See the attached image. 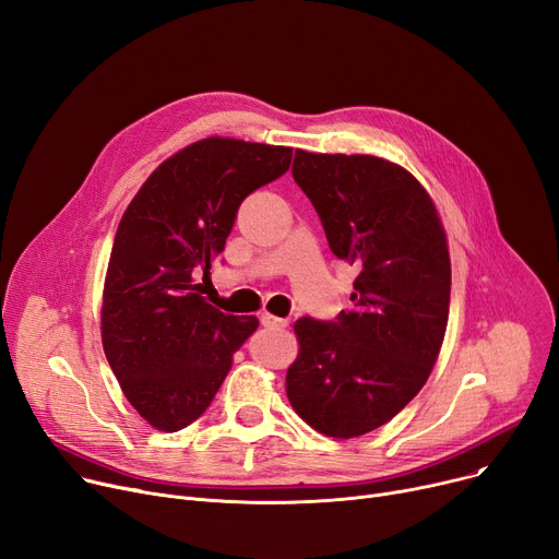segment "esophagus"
<instances>
[{"instance_id":"obj_1","label":"esophagus","mask_w":559,"mask_h":559,"mask_svg":"<svg viewBox=\"0 0 559 559\" xmlns=\"http://www.w3.org/2000/svg\"><path fill=\"white\" fill-rule=\"evenodd\" d=\"M259 320L264 326H286L288 324L284 318H277V316H271V313H261Z\"/></svg>"}]
</instances>
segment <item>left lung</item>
Segmentation results:
<instances>
[{"instance_id":"8db88e82","label":"left lung","mask_w":559,"mask_h":559,"mask_svg":"<svg viewBox=\"0 0 559 559\" xmlns=\"http://www.w3.org/2000/svg\"><path fill=\"white\" fill-rule=\"evenodd\" d=\"M293 178L358 277L336 320L293 324L300 354L286 395L316 431L358 438L395 417L436 366L451 295L447 235L431 195L383 157L295 151Z\"/></svg>"}]
</instances>
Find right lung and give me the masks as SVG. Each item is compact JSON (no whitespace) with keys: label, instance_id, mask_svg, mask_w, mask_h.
I'll return each mask as SVG.
<instances>
[{"label":"right lung","instance_id":"1","mask_svg":"<svg viewBox=\"0 0 559 559\" xmlns=\"http://www.w3.org/2000/svg\"><path fill=\"white\" fill-rule=\"evenodd\" d=\"M293 148L195 142L148 176L126 207L104 286L102 338L126 400L157 431L199 419L259 326L201 295L239 205L290 167Z\"/></svg>","mask_w":559,"mask_h":559}]
</instances>
